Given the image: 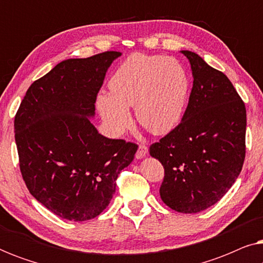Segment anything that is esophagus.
<instances>
[{"label": "esophagus", "mask_w": 263, "mask_h": 263, "mask_svg": "<svg viewBox=\"0 0 263 263\" xmlns=\"http://www.w3.org/2000/svg\"><path fill=\"white\" fill-rule=\"evenodd\" d=\"M148 153V148H147L146 145H140L138 148V152H136L135 157L136 159H142L143 157H146V154Z\"/></svg>", "instance_id": "esophagus-1"}]
</instances>
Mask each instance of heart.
I'll return each instance as SVG.
<instances>
[{
  "label": "heart",
  "mask_w": 263,
  "mask_h": 263,
  "mask_svg": "<svg viewBox=\"0 0 263 263\" xmlns=\"http://www.w3.org/2000/svg\"><path fill=\"white\" fill-rule=\"evenodd\" d=\"M110 95L102 93L97 106L116 134L130 124L129 107L152 134L163 135L177 127L189 95V80L177 61L163 56L133 53L117 68L109 82Z\"/></svg>",
  "instance_id": "heart-1"
}]
</instances>
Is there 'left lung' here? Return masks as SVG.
Returning a JSON list of instances; mask_svg holds the SVG:
<instances>
[{
	"label": "left lung",
	"instance_id": "1",
	"mask_svg": "<svg viewBox=\"0 0 263 263\" xmlns=\"http://www.w3.org/2000/svg\"><path fill=\"white\" fill-rule=\"evenodd\" d=\"M189 60L193 88L182 122L149 154L164 166V203L197 213L217 203L236 182L246 158L247 110L231 81L195 52Z\"/></svg>",
	"mask_w": 263,
	"mask_h": 263
}]
</instances>
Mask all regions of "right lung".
Wrapping results in <instances>:
<instances>
[{"mask_svg": "<svg viewBox=\"0 0 263 263\" xmlns=\"http://www.w3.org/2000/svg\"><path fill=\"white\" fill-rule=\"evenodd\" d=\"M121 55L105 51L62 61L30 86L15 115L19 165L28 192L67 220L98 217L138 151L135 143L99 134L89 121L106 71Z\"/></svg>", "mask_w": 263, "mask_h": 263, "instance_id": "add662e5", "label": "right lung"}]
</instances>
